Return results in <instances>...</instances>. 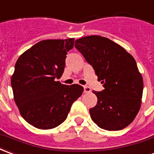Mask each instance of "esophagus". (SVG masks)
I'll return each instance as SVG.
<instances>
[{
    "label": "esophagus",
    "mask_w": 154,
    "mask_h": 154,
    "mask_svg": "<svg viewBox=\"0 0 154 154\" xmlns=\"http://www.w3.org/2000/svg\"><path fill=\"white\" fill-rule=\"evenodd\" d=\"M84 92L90 93L91 92V89L89 87H88V86H84Z\"/></svg>",
    "instance_id": "1"
}]
</instances>
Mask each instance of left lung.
<instances>
[{"instance_id": "1", "label": "left lung", "mask_w": 154, "mask_h": 154, "mask_svg": "<svg viewBox=\"0 0 154 154\" xmlns=\"http://www.w3.org/2000/svg\"><path fill=\"white\" fill-rule=\"evenodd\" d=\"M75 46L92 65L104 88L93 92L98 102L89 109L92 120L109 131L126 128L140 109L143 89L134 58L119 45L100 35L80 38Z\"/></svg>"}]
</instances>
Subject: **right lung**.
Returning a JSON list of instances; mask_svg holds the SVG:
<instances>
[{
	"label": "right lung",
	"instance_id": "obj_1",
	"mask_svg": "<svg viewBox=\"0 0 154 154\" xmlns=\"http://www.w3.org/2000/svg\"><path fill=\"white\" fill-rule=\"evenodd\" d=\"M74 41V38L41 40L16 61L11 81L14 100L23 119L37 128L51 129L62 124L84 91L79 85L56 81L64 73Z\"/></svg>",
	"mask_w": 154,
	"mask_h": 154
}]
</instances>
